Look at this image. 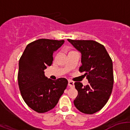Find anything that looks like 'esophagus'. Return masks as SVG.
Instances as JSON below:
<instances>
[{
  "label": "esophagus",
  "instance_id": "34e87169",
  "mask_svg": "<svg viewBox=\"0 0 130 130\" xmlns=\"http://www.w3.org/2000/svg\"><path fill=\"white\" fill-rule=\"evenodd\" d=\"M68 85L70 87H74V82L72 80H69V83H68Z\"/></svg>",
  "mask_w": 130,
  "mask_h": 130
}]
</instances>
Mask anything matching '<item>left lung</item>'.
I'll list each match as a JSON object with an SVG mask.
<instances>
[{
	"instance_id": "obj_1",
	"label": "left lung",
	"mask_w": 130,
	"mask_h": 130,
	"mask_svg": "<svg viewBox=\"0 0 130 130\" xmlns=\"http://www.w3.org/2000/svg\"><path fill=\"white\" fill-rule=\"evenodd\" d=\"M68 41L82 54L80 72H84L89 84L75 82L78 95L73 101L80 112L92 115L100 111L112 92L114 83L112 61L103 44L93 40Z\"/></svg>"
}]
</instances>
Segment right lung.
I'll return each instance as SVG.
<instances>
[{
	"label": "right lung",
	"instance_id": "right-lung-1",
	"mask_svg": "<svg viewBox=\"0 0 130 130\" xmlns=\"http://www.w3.org/2000/svg\"><path fill=\"white\" fill-rule=\"evenodd\" d=\"M64 40L40 39L30 43L19 59L18 85L27 106L39 113L50 111L57 104L67 88L65 78L56 80L44 75V69L53 63V54Z\"/></svg>",
	"mask_w": 130,
	"mask_h": 130
}]
</instances>
